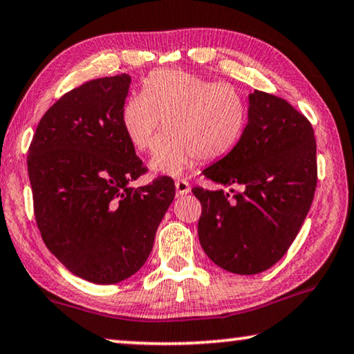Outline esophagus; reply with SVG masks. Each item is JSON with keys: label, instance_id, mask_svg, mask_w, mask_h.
<instances>
[{"label": "esophagus", "instance_id": "34e87169", "mask_svg": "<svg viewBox=\"0 0 354 354\" xmlns=\"http://www.w3.org/2000/svg\"><path fill=\"white\" fill-rule=\"evenodd\" d=\"M176 189H177V194L183 196V194H188L192 188H189V183L187 180H176Z\"/></svg>", "mask_w": 354, "mask_h": 354}]
</instances>
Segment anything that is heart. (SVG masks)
<instances>
[{
    "mask_svg": "<svg viewBox=\"0 0 354 354\" xmlns=\"http://www.w3.org/2000/svg\"><path fill=\"white\" fill-rule=\"evenodd\" d=\"M248 109L233 86L212 83L183 70L162 68L147 76L142 94L127 97L121 109V124L137 151H150L151 171L180 176L201 160H222L243 137Z\"/></svg>",
    "mask_w": 354,
    "mask_h": 354,
    "instance_id": "1",
    "label": "heart"
}]
</instances>
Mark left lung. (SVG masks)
<instances>
[{"label":"left lung","instance_id":"left-lung-1","mask_svg":"<svg viewBox=\"0 0 354 354\" xmlns=\"http://www.w3.org/2000/svg\"><path fill=\"white\" fill-rule=\"evenodd\" d=\"M203 174L230 187V192L193 188L203 206L198 222L203 250L230 273H262L288 252L313 203V127L289 102L254 91L238 145ZM236 186L239 192H234Z\"/></svg>","mask_w":354,"mask_h":354}]
</instances>
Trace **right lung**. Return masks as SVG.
<instances>
[{"label":"right lung","instance_id":"obj_1","mask_svg":"<svg viewBox=\"0 0 354 354\" xmlns=\"http://www.w3.org/2000/svg\"><path fill=\"white\" fill-rule=\"evenodd\" d=\"M129 86L122 73L66 92L41 118L27 158L41 238L66 270L95 284L142 268L176 196L171 177L129 185L147 172L121 124Z\"/></svg>","mask_w":354,"mask_h":354}]
</instances>
